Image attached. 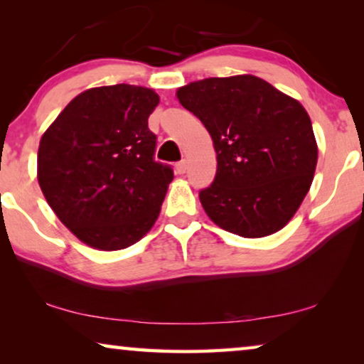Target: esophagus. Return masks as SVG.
Returning <instances> with one entry per match:
<instances>
[{
  "label": "esophagus",
  "instance_id": "1",
  "mask_svg": "<svg viewBox=\"0 0 364 364\" xmlns=\"http://www.w3.org/2000/svg\"><path fill=\"white\" fill-rule=\"evenodd\" d=\"M176 171H177V173H186V171H187V161H181L176 166Z\"/></svg>",
  "mask_w": 364,
  "mask_h": 364
}]
</instances>
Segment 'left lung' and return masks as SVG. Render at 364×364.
Here are the masks:
<instances>
[{
	"instance_id": "1",
	"label": "left lung",
	"mask_w": 364,
	"mask_h": 364,
	"mask_svg": "<svg viewBox=\"0 0 364 364\" xmlns=\"http://www.w3.org/2000/svg\"><path fill=\"white\" fill-rule=\"evenodd\" d=\"M217 152L215 181L198 193L223 230L260 238L282 230L310 191L318 162L311 119L296 99L252 74L177 89Z\"/></svg>"
}]
</instances>
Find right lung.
Wrapping results in <instances>:
<instances>
[{
    "mask_svg": "<svg viewBox=\"0 0 364 364\" xmlns=\"http://www.w3.org/2000/svg\"><path fill=\"white\" fill-rule=\"evenodd\" d=\"M154 89L131 84L77 94L41 136L38 182L59 220L86 245L122 250L156 223L173 172L154 161Z\"/></svg>",
    "mask_w": 364,
    "mask_h": 364,
    "instance_id": "1",
    "label": "right lung"
}]
</instances>
